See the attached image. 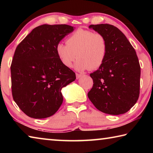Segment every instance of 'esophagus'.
<instances>
[{
    "mask_svg": "<svg viewBox=\"0 0 153 153\" xmlns=\"http://www.w3.org/2000/svg\"><path fill=\"white\" fill-rule=\"evenodd\" d=\"M76 78H77V79H79V77H81L82 76V74H77V73H76Z\"/></svg>",
    "mask_w": 153,
    "mask_h": 153,
    "instance_id": "obj_1",
    "label": "esophagus"
}]
</instances>
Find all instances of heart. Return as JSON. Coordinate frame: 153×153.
Segmentation results:
<instances>
[{"label":"heart","mask_w":153,"mask_h":153,"mask_svg":"<svg viewBox=\"0 0 153 153\" xmlns=\"http://www.w3.org/2000/svg\"><path fill=\"white\" fill-rule=\"evenodd\" d=\"M107 41L104 36L88 30L79 29L67 38L66 44L59 43L56 53L64 66L71 67L75 59V68L78 71L94 70L107 57Z\"/></svg>","instance_id":"heart-1"}]
</instances>
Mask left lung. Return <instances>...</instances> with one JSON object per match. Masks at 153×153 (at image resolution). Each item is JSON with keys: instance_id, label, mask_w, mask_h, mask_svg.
Wrapping results in <instances>:
<instances>
[{"instance_id": "1", "label": "left lung", "mask_w": 153, "mask_h": 153, "mask_svg": "<svg viewBox=\"0 0 153 153\" xmlns=\"http://www.w3.org/2000/svg\"><path fill=\"white\" fill-rule=\"evenodd\" d=\"M89 27L106 38L108 51L104 63L90 74L94 84L88 97L103 113H126L136 104L140 94V66L135 49L114 25H90Z\"/></svg>"}]
</instances>
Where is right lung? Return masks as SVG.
Wrapping results in <instances>:
<instances>
[{
    "label": "right lung",
    "instance_id": "obj_1",
    "mask_svg": "<svg viewBox=\"0 0 153 153\" xmlns=\"http://www.w3.org/2000/svg\"><path fill=\"white\" fill-rule=\"evenodd\" d=\"M74 30L65 24L40 25L15 49L11 65L12 95L30 117L54 115L63 103L62 88L76 79V74L61 63L56 53V45Z\"/></svg>",
    "mask_w": 153,
    "mask_h": 153
}]
</instances>
